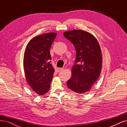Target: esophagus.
Here are the masks:
<instances>
[{"instance_id": "esophagus-1", "label": "esophagus", "mask_w": 127, "mask_h": 127, "mask_svg": "<svg viewBox=\"0 0 127 127\" xmlns=\"http://www.w3.org/2000/svg\"><path fill=\"white\" fill-rule=\"evenodd\" d=\"M63 70V68H57V71L60 72L61 71H62Z\"/></svg>"}]
</instances>
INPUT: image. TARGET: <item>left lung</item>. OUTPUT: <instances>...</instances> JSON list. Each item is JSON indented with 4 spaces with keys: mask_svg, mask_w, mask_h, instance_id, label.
Returning <instances> with one entry per match:
<instances>
[{
    "mask_svg": "<svg viewBox=\"0 0 127 127\" xmlns=\"http://www.w3.org/2000/svg\"><path fill=\"white\" fill-rule=\"evenodd\" d=\"M64 36L75 46V63L72 76L67 86L78 94L86 93L97 80L101 72L102 55L96 38L84 30H75L65 32Z\"/></svg>",
    "mask_w": 127,
    "mask_h": 127,
    "instance_id": "left-lung-1",
    "label": "left lung"
}]
</instances>
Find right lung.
Returning a JSON list of instances; mask_svg holds the SVG:
<instances>
[{"instance_id":"1","label":"right lung","mask_w":127,"mask_h":127,"mask_svg":"<svg viewBox=\"0 0 127 127\" xmlns=\"http://www.w3.org/2000/svg\"><path fill=\"white\" fill-rule=\"evenodd\" d=\"M57 33L50 32L32 38L26 47L24 67L26 80L33 90L43 95L50 89L54 68L50 49Z\"/></svg>"}]
</instances>
